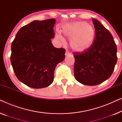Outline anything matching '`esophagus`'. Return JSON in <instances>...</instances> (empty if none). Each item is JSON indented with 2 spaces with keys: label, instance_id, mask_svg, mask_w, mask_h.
<instances>
[{
  "label": "esophagus",
  "instance_id": "1",
  "mask_svg": "<svg viewBox=\"0 0 122 122\" xmlns=\"http://www.w3.org/2000/svg\"><path fill=\"white\" fill-rule=\"evenodd\" d=\"M69 54H70L69 51L66 50V56H68V55H69Z\"/></svg>",
  "mask_w": 122,
  "mask_h": 122
}]
</instances>
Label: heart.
<instances>
[{"mask_svg":"<svg viewBox=\"0 0 122 122\" xmlns=\"http://www.w3.org/2000/svg\"><path fill=\"white\" fill-rule=\"evenodd\" d=\"M64 36L70 38V46L73 51L78 53L87 51L92 46L94 41L96 30L92 25L85 21H74L66 24L63 29ZM56 38L64 41V38L61 34L56 35Z\"/></svg>","mask_w":122,"mask_h":122,"instance_id":"1","label":"heart"}]
</instances>
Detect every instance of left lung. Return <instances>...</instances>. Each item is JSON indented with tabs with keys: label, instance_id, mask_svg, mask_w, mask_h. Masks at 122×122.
Returning <instances> with one entry per match:
<instances>
[{
	"label": "left lung",
	"instance_id": "1",
	"mask_svg": "<svg viewBox=\"0 0 122 122\" xmlns=\"http://www.w3.org/2000/svg\"><path fill=\"white\" fill-rule=\"evenodd\" d=\"M96 36L84 52H74V76L86 86L101 84L112 76L117 61V48L111 33L99 21L92 19Z\"/></svg>",
	"mask_w": 122,
	"mask_h": 122
}]
</instances>
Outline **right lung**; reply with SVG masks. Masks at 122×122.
I'll return each instance as SVG.
<instances>
[{
	"label": "right lung",
	"mask_w": 122,
	"mask_h": 122,
	"mask_svg": "<svg viewBox=\"0 0 122 122\" xmlns=\"http://www.w3.org/2000/svg\"><path fill=\"white\" fill-rule=\"evenodd\" d=\"M54 19L34 20L21 27L11 43L10 61L18 79L33 88L49 86L56 65L64 61L66 50L53 46Z\"/></svg>",
	"instance_id": "right-lung-1"
}]
</instances>
